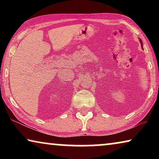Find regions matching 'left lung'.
<instances>
[{"mask_svg": "<svg viewBox=\"0 0 159 159\" xmlns=\"http://www.w3.org/2000/svg\"><path fill=\"white\" fill-rule=\"evenodd\" d=\"M140 42L141 43V46H142V48H143V43H142V40H141V39H140Z\"/></svg>", "mask_w": 159, "mask_h": 159, "instance_id": "8db88e82", "label": "left lung"}]
</instances>
